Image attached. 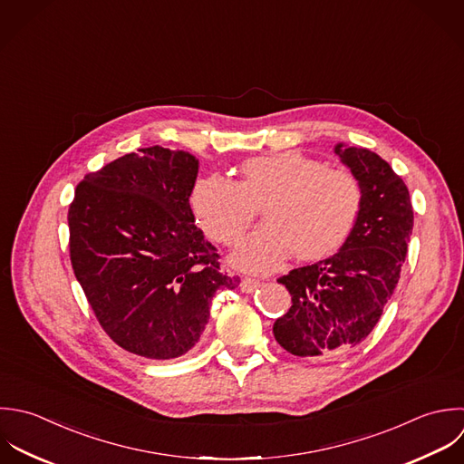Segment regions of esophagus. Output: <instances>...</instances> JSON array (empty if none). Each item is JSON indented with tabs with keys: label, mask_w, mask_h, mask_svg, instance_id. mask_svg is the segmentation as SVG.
Returning a JSON list of instances; mask_svg holds the SVG:
<instances>
[{
	"label": "esophagus",
	"mask_w": 464,
	"mask_h": 464,
	"mask_svg": "<svg viewBox=\"0 0 464 464\" xmlns=\"http://www.w3.org/2000/svg\"><path fill=\"white\" fill-rule=\"evenodd\" d=\"M260 285H262V282H260V280H255V278H244V280H242V284H240V289H242V293L249 295V293L256 291Z\"/></svg>",
	"instance_id": "esophagus-1"
}]
</instances>
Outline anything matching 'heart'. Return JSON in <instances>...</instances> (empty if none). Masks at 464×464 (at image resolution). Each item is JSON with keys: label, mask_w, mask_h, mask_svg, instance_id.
<instances>
[{"label": "heart", "mask_w": 464, "mask_h": 464, "mask_svg": "<svg viewBox=\"0 0 464 464\" xmlns=\"http://www.w3.org/2000/svg\"><path fill=\"white\" fill-rule=\"evenodd\" d=\"M240 175L238 182L220 175L198 179L189 208L208 238L233 246L253 222L255 208L266 204V226L231 255L242 271L271 273L293 253L302 262L325 260L345 246L360 218L358 179L298 150L249 157Z\"/></svg>", "instance_id": "b5f03b06"}]
</instances>
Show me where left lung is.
I'll use <instances>...</instances> for the list:
<instances>
[{"mask_svg":"<svg viewBox=\"0 0 464 464\" xmlns=\"http://www.w3.org/2000/svg\"><path fill=\"white\" fill-rule=\"evenodd\" d=\"M334 153L358 179L363 204L336 255L278 278L293 305L275 322L273 334L302 358L342 356L371 334L398 285L414 226L409 189L387 160L345 142Z\"/></svg>","mask_w":464,"mask_h":464,"instance_id":"obj_1","label":"left lung"}]
</instances>
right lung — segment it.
Returning a JSON list of instances; mask_svg holds the SVG:
<instances>
[{"label": "right lung", "mask_w": 464, "mask_h": 464, "mask_svg": "<svg viewBox=\"0 0 464 464\" xmlns=\"http://www.w3.org/2000/svg\"><path fill=\"white\" fill-rule=\"evenodd\" d=\"M88 173L68 209L70 260L101 327L150 360L186 354L209 320L211 298L237 289L217 247L195 226L189 193L198 159L150 146Z\"/></svg>", "instance_id": "obj_1"}]
</instances>
